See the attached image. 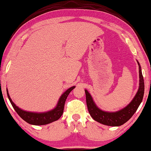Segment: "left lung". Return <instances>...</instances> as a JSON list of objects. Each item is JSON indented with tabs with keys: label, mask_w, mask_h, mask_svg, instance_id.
Segmentation results:
<instances>
[{
	"label": "left lung",
	"mask_w": 151,
	"mask_h": 151,
	"mask_svg": "<svg viewBox=\"0 0 151 151\" xmlns=\"http://www.w3.org/2000/svg\"><path fill=\"white\" fill-rule=\"evenodd\" d=\"M137 63L139 65L140 78L139 90L132 102L122 110L115 112H108L100 110L93 102V99L88 91L85 90L87 108L91 116L94 120L108 126L118 127L124 124L135 113L141 103L142 102L143 94H144V80L141 72V66L139 62Z\"/></svg>",
	"instance_id": "left-lung-1"
}]
</instances>
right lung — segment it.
<instances>
[{"mask_svg":"<svg viewBox=\"0 0 151 151\" xmlns=\"http://www.w3.org/2000/svg\"><path fill=\"white\" fill-rule=\"evenodd\" d=\"M75 86H72L69 88L65 92L61 97L60 98L59 101H58L57 106L53 110H50V111L46 112H41V113H36V112H27L24 110H21L20 108H18L14 105V103L12 102L11 99H10V96H9L8 89H7V94H8V97L10 100V103L13 107L17 113L19 115L22 119H23L25 122L34 125H44L51 123L52 122H55L58 120L60 117H61L63 113V110H64L65 103L66 101L67 98L69 95V93L74 89Z\"/></svg>","mask_w":151,"mask_h":151,"instance_id":"right-lung-1","label":"right lung"}]
</instances>
